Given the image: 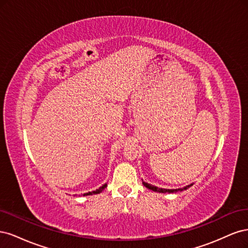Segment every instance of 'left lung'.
<instances>
[{
    "label": "left lung",
    "mask_w": 248,
    "mask_h": 248,
    "mask_svg": "<svg viewBox=\"0 0 248 248\" xmlns=\"http://www.w3.org/2000/svg\"><path fill=\"white\" fill-rule=\"evenodd\" d=\"M142 184H144L147 188H149V189H151V190H153V191H156V192H162V193H166V192H169V193H171V192H177V191H182V190H185V189H187V188H189L190 186H192V184H190V185H187V186H185V187H183V188H179V189H164V188H158V187H156V186H153V185H151V184H148V183H146V182H142Z\"/></svg>",
    "instance_id": "1"
}]
</instances>
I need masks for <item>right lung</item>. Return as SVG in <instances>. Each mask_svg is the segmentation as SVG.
I'll list each match as a JSON object with an SVG mask.
<instances>
[{
    "instance_id": "add662e5",
    "label": "right lung",
    "mask_w": 248,
    "mask_h": 248,
    "mask_svg": "<svg viewBox=\"0 0 248 248\" xmlns=\"http://www.w3.org/2000/svg\"><path fill=\"white\" fill-rule=\"evenodd\" d=\"M108 186V184H104V185H102L100 188H98V189H96V190H94V191H89V192H87V193H85L84 196H92V194H97V193H100L104 188H106V187Z\"/></svg>"
}]
</instances>
